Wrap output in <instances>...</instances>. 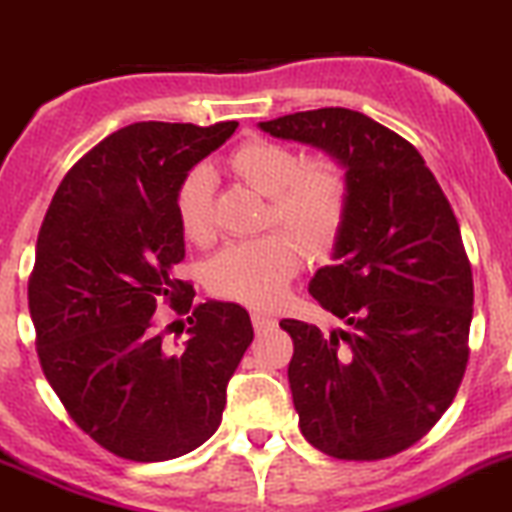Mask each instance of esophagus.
Here are the masks:
<instances>
[{"instance_id": "34e87169", "label": "esophagus", "mask_w": 512, "mask_h": 512, "mask_svg": "<svg viewBox=\"0 0 512 512\" xmlns=\"http://www.w3.org/2000/svg\"><path fill=\"white\" fill-rule=\"evenodd\" d=\"M252 326H255L257 333L272 331V328H275V318H270V315L265 313H252Z\"/></svg>"}]
</instances>
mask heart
Instances as JSON below:
<instances>
[{
  "mask_svg": "<svg viewBox=\"0 0 512 512\" xmlns=\"http://www.w3.org/2000/svg\"><path fill=\"white\" fill-rule=\"evenodd\" d=\"M229 169L262 197H270L267 219L285 229L308 255H323L333 245L346 212V179L333 161L300 164L290 146L250 138L229 154ZM212 197L209 166H194L176 189V219L186 240L197 245L212 237ZM298 267L295 243L270 234L219 250L207 265V285L219 298L270 308L283 298Z\"/></svg>",
  "mask_w": 512,
  "mask_h": 512,
  "instance_id": "heart-1",
  "label": "heart"
}]
</instances>
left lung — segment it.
<instances>
[{
  "label": "left lung",
  "mask_w": 512,
  "mask_h": 512,
  "mask_svg": "<svg viewBox=\"0 0 512 512\" xmlns=\"http://www.w3.org/2000/svg\"><path fill=\"white\" fill-rule=\"evenodd\" d=\"M321 148L343 169L346 212L333 265L308 290L343 328L285 318L300 432L338 460H384L439 422L467 366L472 270L460 224L422 154L348 108L257 123Z\"/></svg>",
  "instance_id": "1"
}]
</instances>
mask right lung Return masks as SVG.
Here are the masks:
<instances>
[{
	"label": "right lung",
	"instance_id": "obj_1",
	"mask_svg": "<svg viewBox=\"0 0 512 512\" xmlns=\"http://www.w3.org/2000/svg\"><path fill=\"white\" fill-rule=\"evenodd\" d=\"M234 128L143 121L111 133L65 174L37 237L30 315L45 379L75 424L126 460H174L207 442L255 336L242 305L194 303L174 278L176 189ZM161 297L192 313L179 349L153 321Z\"/></svg>",
	"mask_w": 512,
	"mask_h": 512
}]
</instances>
